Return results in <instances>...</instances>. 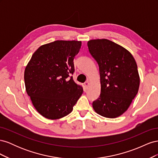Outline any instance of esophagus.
<instances>
[{"mask_svg":"<svg viewBox=\"0 0 158 158\" xmlns=\"http://www.w3.org/2000/svg\"><path fill=\"white\" fill-rule=\"evenodd\" d=\"M84 85H85V87L86 88V89H88V88L89 86V82H88V81H86V82L84 83Z\"/></svg>","mask_w":158,"mask_h":158,"instance_id":"obj_1","label":"esophagus"}]
</instances>
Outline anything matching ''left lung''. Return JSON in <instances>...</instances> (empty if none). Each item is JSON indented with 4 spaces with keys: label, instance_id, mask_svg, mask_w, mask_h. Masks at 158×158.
I'll list each match as a JSON object with an SVG mask.
<instances>
[{
    "label": "left lung",
    "instance_id": "1",
    "mask_svg": "<svg viewBox=\"0 0 158 158\" xmlns=\"http://www.w3.org/2000/svg\"><path fill=\"white\" fill-rule=\"evenodd\" d=\"M88 46L99 65L101 84L93 108L99 115L117 118L128 109L139 89L135 59L127 49L107 39L91 40Z\"/></svg>",
    "mask_w": 158,
    "mask_h": 158
}]
</instances>
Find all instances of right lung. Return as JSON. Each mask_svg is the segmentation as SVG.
I'll return each mask as SVG.
<instances>
[{
  "mask_svg": "<svg viewBox=\"0 0 158 158\" xmlns=\"http://www.w3.org/2000/svg\"><path fill=\"white\" fill-rule=\"evenodd\" d=\"M81 41L56 40L40 46L24 71L26 90L33 107L43 117L56 120L68 115L83 93L70 76Z\"/></svg>",
  "mask_w": 158,
  "mask_h": 158,
  "instance_id": "right-lung-1",
  "label": "right lung"
}]
</instances>
